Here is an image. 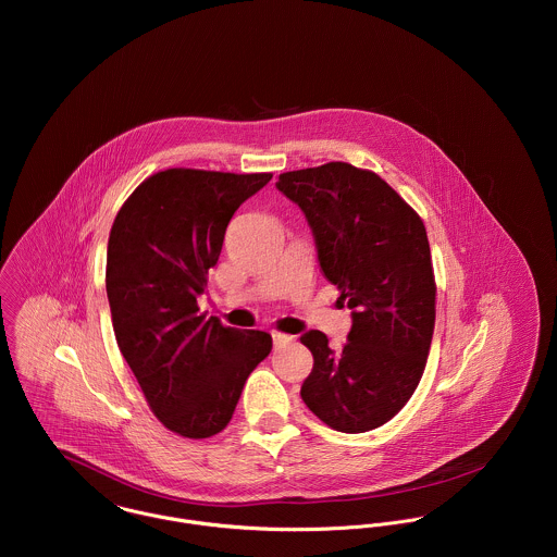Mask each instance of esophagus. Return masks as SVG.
Segmentation results:
<instances>
[{
    "label": "esophagus",
    "instance_id": "1",
    "mask_svg": "<svg viewBox=\"0 0 557 557\" xmlns=\"http://www.w3.org/2000/svg\"><path fill=\"white\" fill-rule=\"evenodd\" d=\"M272 341H274V347L281 349V347H287V345L294 341V336L283 334V332H274V334H272Z\"/></svg>",
    "mask_w": 557,
    "mask_h": 557
}]
</instances>
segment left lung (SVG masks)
<instances>
[{"label":"left lung","mask_w":557,"mask_h":557,"mask_svg":"<svg viewBox=\"0 0 557 557\" xmlns=\"http://www.w3.org/2000/svg\"><path fill=\"white\" fill-rule=\"evenodd\" d=\"M313 230L323 276L354 311L347 343L323 332L300 341L313 354L302 400L321 422L364 433L395 418L420 384L435 327V274L418 212L375 171L349 162L278 175Z\"/></svg>","instance_id":"8db88e82"}]
</instances>
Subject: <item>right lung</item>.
I'll return each instance as SVG.
<instances>
[{"label":"right lung","mask_w":557,"mask_h":557,"mask_svg":"<svg viewBox=\"0 0 557 557\" xmlns=\"http://www.w3.org/2000/svg\"><path fill=\"white\" fill-rule=\"evenodd\" d=\"M272 173L164 169L120 208L107 246L117 347L160 424L188 440L221 433L272 336L206 319V292L227 225Z\"/></svg>","instance_id":"obj_1"}]
</instances>
